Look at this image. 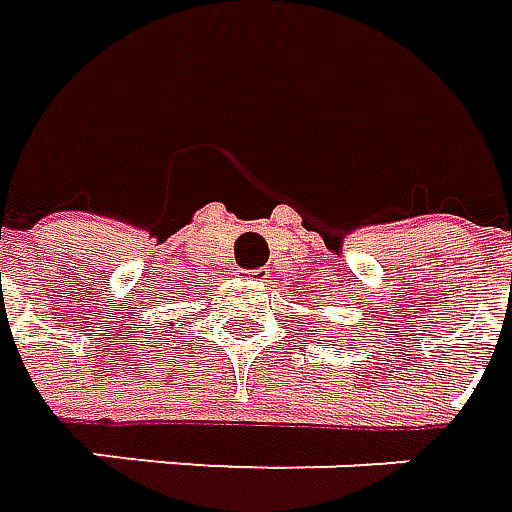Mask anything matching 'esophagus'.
<instances>
[{
	"label": "esophagus",
	"mask_w": 512,
	"mask_h": 512,
	"mask_svg": "<svg viewBox=\"0 0 512 512\" xmlns=\"http://www.w3.org/2000/svg\"><path fill=\"white\" fill-rule=\"evenodd\" d=\"M241 277L246 280V283H266L269 271H266V269H243Z\"/></svg>",
	"instance_id": "obj_1"
}]
</instances>
